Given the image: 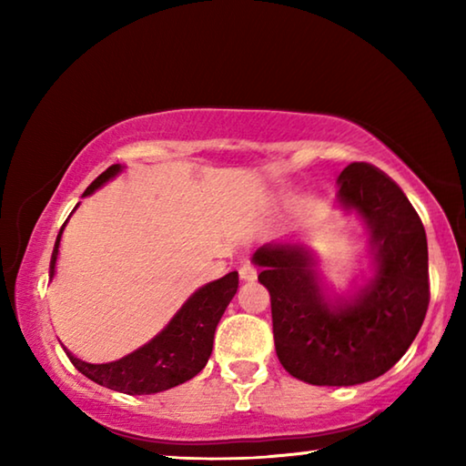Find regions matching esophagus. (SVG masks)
<instances>
[{"instance_id": "34e87169", "label": "esophagus", "mask_w": 466, "mask_h": 466, "mask_svg": "<svg viewBox=\"0 0 466 466\" xmlns=\"http://www.w3.org/2000/svg\"><path fill=\"white\" fill-rule=\"evenodd\" d=\"M238 273H240V278L244 281H252L257 278V269H255V265H252V263H242Z\"/></svg>"}]
</instances>
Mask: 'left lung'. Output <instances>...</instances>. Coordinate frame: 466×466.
<instances>
[{"instance_id":"obj_1","label":"left lung","mask_w":466,"mask_h":466,"mask_svg":"<svg viewBox=\"0 0 466 466\" xmlns=\"http://www.w3.org/2000/svg\"><path fill=\"white\" fill-rule=\"evenodd\" d=\"M337 183L339 203L370 230L368 279L333 296L306 244L269 242L252 255L271 296L281 366L317 386H353L389 372L420 333L430 304L428 238L405 193L366 162L350 164Z\"/></svg>"}]
</instances>
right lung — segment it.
<instances>
[{
    "label": "right lung",
    "instance_id": "add662e5",
    "mask_svg": "<svg viewBox=\"0 0 466 466\" xmlns=\"http://www.w3.org/2000/svg\"><path fill=\"white\" fill-rule=\"evenodd\" d=\"M121 170V164L108 167L86 188L82 197L92 195L96 188L119 175ZM66 224L61 226L57 240H55L49 267L51 279L55 275V263H57L59 242ZM236 289H238V271L205 283L203 288L188 296L187 302L180 306L160 333H156L149 341L136 347L133 351L123 353L116 360L92 364V361L72 356L69 351L67 356L86 378L100 386H106L110 390L125 394H154L168 390L172 386L191 380L208 364L211 350H214L216 327Z\"/></svg>",
    "mask_w": 466,
    "mask_h": 466
}]
</instances>
